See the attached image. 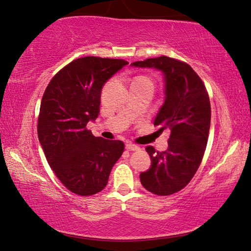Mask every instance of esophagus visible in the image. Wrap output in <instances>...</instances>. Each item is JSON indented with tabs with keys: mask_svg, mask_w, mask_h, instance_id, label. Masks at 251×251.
<instances>
[{
	"mask_svg": "<svg viewBox=\"0 0 251 251\" xmlns=\"http://www.w3.org/2000/svg\"><path fill=\"white\" fill-rule=\"evenodd\" d=\"M125 148H126L127 151H138L139 150L138 146H136V145H134V144H131V143H126Z\"/></svg>",
	"mask_w": 251,
	"mask_h": 251,
	"instance_id": "obj_1",
	"label": "esophagus"
}]
</instances>
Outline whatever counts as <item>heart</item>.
Returning <instances> with one entry per match:
<instances>
[{"label": "heart", "mask_w": 251, "mask_h": 251, "mask_svg": "<svg viewBox=\"0 0 251 251\" xmlns=\"http://www.w3.org/2000/svg\"><path fill=\"white\" fill-rule=\"evenodd\" d=\"M136 78H143V79H148V80H151L150 77H147V76H139V77H136Z\"/></svg>", "instance_id": "obj_1"}]
</instances>
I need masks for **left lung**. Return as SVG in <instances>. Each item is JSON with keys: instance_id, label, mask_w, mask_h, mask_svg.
Instances as JSON below:
<instances>
[{"instance_id": "1", "label": "left lung", "mask_w": 251, "mask_h": 251, "mask_svg": "<svg viewBox=\"0 0 251 251\" xmlns=\"http://www.w3.org/2000/svg\"><path fill=\"white\" fill-rule=\"evenodd\" d=\"M131 65L152 67L165 76L166 97L154 125L171 130L168 150L146 147L151 166L141 174V182L148 192L168 196L188 185L201 163L210 127L209 96L196 72L179 59L163 55Z\"/></svg>"}]
</instances>
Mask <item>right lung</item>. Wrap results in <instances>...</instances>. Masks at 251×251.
<instances>
[{"label":"right lung","instance_id":"obj_1","mask_svg":"<svg viewBox=\"0 0 251 251\" xmlns=\"http://www.w3.org/2000/svg\"><path fill=\"white\" fill-rule=\"evenodd\" d=\"M127 64L120 58H76L53 76L42 97L37 120L42 148L62 184L79 196L103 190L124 151L122 141L95 137L86 126L99 116L103 85Z\"/></svg>","mask_w":251,"mask_h":251}]
</instances>
